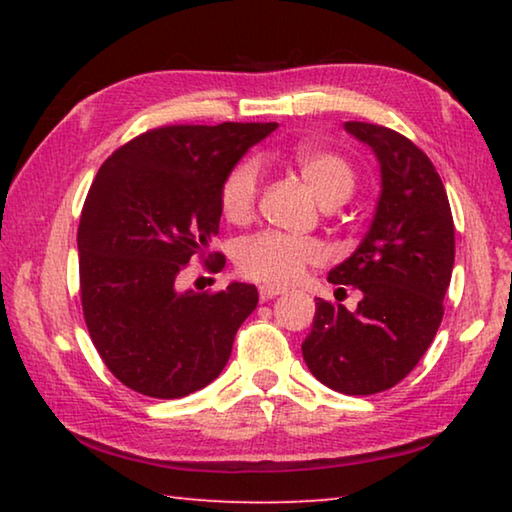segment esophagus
<instances>
[{
	"label": "esophagus",
	"mask_w": 512,
	"mask_h": 512,
	"mask_svg": "<svg viewBox=\"0 0 512 512\" xmlns=\"http://www.w3.org/2000/svg\"><path fill=\"white\" fill-rule=\"evenodd\" d=\"M280 293H284V291L277 289V287H259V300L266 302V300H271L275 296H280Z\"/></svg>",
	"instance_id": "34e87169"
}]
</instances>
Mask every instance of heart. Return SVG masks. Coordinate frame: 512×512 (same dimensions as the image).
Returning a JSON list of instances; mask_svg holds the SVG:
<instances>
[{"mask_svg":"<svg viewBox=\"0 0 512 512\" xmlns=\"http://www.w3.org/2000/svg\"><path fill=\"white\" fill-rule=\"evenodd\" d=\"M291 169L305 180L320 205L334 207L348 201L357 185L352 164L339 153L300 146L289 158ZM259 189V173L253 162H241L228 173L221 187V212L230 223L253 216ZM325 248L314 239H296L280 232H259L237 246L239 273L266 287H289L302 280L307 268L325 262Z\"/></svg>","mask_w":512,"mask_h":512,"instance_id":"1","label":"heart"}]
</instances>
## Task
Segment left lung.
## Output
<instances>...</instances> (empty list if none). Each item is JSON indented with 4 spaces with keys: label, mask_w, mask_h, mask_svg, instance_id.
Instances as JSON below:
<instances>
[{
    "label": "left lung",
    "mask_w": 512,
    "mask_h": 512,
    "mask_svg": "<svg viewBox=\"0 0 512 512\" xmlns=\"http://www.w3.org/2000/svg\"><path fill=\"white\" fill-rule=\"evenodd\" d=\"M345 131L375 151L381 194L366 237L327 280L363 298L354 311L318 298L302 357L332 391L375 395L400 384L438 332L454 219L436 167L409 137L366 121H345Z\"/></svg>",
    "instance_id": "1"
}]
</instances>
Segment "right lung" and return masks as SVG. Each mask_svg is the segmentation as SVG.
Returning <instances> with one entry per match:
<instances>
[{
	"label": "right lung",
	"instance_id": "right-lung-1",
	"mask_svg": "<svg viewBox=\"0 0 512 512\" xmlns=\"http://www.w3.org/2000/svg\"><path fill=\"white\" fill-rule=\"evenodd\" d=\"M275 128L162 126L101 164L79 225L81 305L94 348L124 386L176 400L221 375L257 307L255 284L196 293L176 280L219 235L223 180Z\"/></svg>",
	"mask_w": 512,
	"mask_h": 512
}]
</instances>
